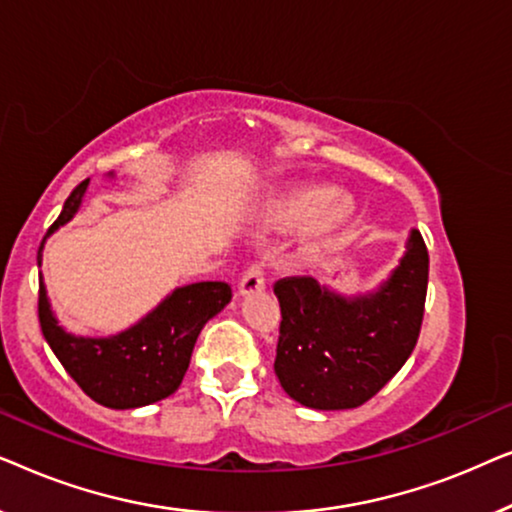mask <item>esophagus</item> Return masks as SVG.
I'll use <instances>...</instances> for the list:
<instances>
[{"mask_svg": "<svg viewBox=\"0 0 512 512\" xmlns=\"http://www.w3.org/2000/svg\"><path fill=\"white\" fill-rule=\"evenodd\" d=\"M265 289V279L261 265H249L247 272H244L240 279V296H254V293H261Z\"/></svg>", "mask_w": 512, "mask_h": 512, "instance_id": "1", "label": "esophagus"}]
</instances>
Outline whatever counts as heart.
<instances>
[{
    "instance_id": "obj_1",
    "label": "heart",
    "mask_w": 512,
    "mask_h": 512,
    "mask_svg": "<svg viewBox=\"0 0 512 512\" xmlns=\"http://www.w3.org/2000/svg\"><path fill=\"white\" fill-rule=\"evenodd\" d=\"M356 219V200L314 181H289L263 202V226L289 230L300 226L298 254L312 256L345 233Z\"/></svg>"
}]
</instances>
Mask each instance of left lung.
<instances>
[{
  "label": "left lung",
  "mask_w": 512,
  "mask_h": 512,
  "mask_svg": "<svg viewBox=\"0 0 512 512\" xmlns=\"http://www.w3.org/2000/svg\"><path fill=\"white\" fill-rule=\"evenodd\" d=\"M429 251L412 228L401 261L373 291L345 293L314 277L275 284L282 307L275 373L293 401L349 410L370 401L417 345Z\"/></svg>",
  "instance_id": "1"
}]
</instances>
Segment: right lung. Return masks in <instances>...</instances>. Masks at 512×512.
Wrapping results in <instances>:
<instances>
[{
    "mask_svg": "<svg viewBox=\"0 0 512 512\" xmlns=\"http://www.w3.org/2000/svg\"><path fill=\"white\" fill-rule=\"evenodd\" d=\"M86 191L88 181H83L65 200L58 221L41 242L39 265L44 261L41 251L46 240L79 214ZM230 298L233 293L226 282L186 284L167 293L125 331L90 338L60 326L39 272V324L48 347L74 382L95 403L111 410L144 408L174 394L184 380L202 326L216 317Z\"/></svg>",
    "mask_w": 512,
    "mask_h": 512,
    "instance_id": "obj_1",
    "label": "right lung"
}]
</instances>
